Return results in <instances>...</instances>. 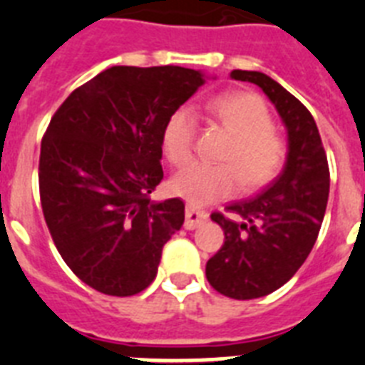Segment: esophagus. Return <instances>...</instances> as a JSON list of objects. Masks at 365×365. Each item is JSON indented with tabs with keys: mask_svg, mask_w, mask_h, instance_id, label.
Listing matches in <instances>:
<instances>
[{
	"mask_svg": "<svg viewBox=\"0 0 365 365\" xmlns=\"http://www.w3.org/2000/svg\"><path fill=\"white\" fill-rule=\"evenodd\" d=\"M207 220H209V215H207L205 210H197L194 209V207H186V230H195V227H200L201 224H205Z\"/></svg>",
	"mask_w": 365,
	"mask_h": 365,
	"instance_id": "34e87169",
	"label": "esophagus"
}]
</instances>
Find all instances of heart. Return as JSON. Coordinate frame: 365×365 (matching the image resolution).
<instances>
[{
  "instance_id": "b5f03b06",
  "label": "heart",
  "mask_w": 365,
  "mask_h": 365,
  "mask_svg": "<svg viewBox=\"0 0 365 365\" xmlns=\"http://www.w3.org/2000/svg\"><path fill=\"white\" fill-rule=\"evenodd\" d=\"M210 117L233 135L224 160L230 164L209 165L195 162L180 170L170 186L171 192L190 207H205L239 192L240 179L246 190L269 185L285 160V147L274 134V121L267 102L254 93H225L207 104ZM195 140V117L190 108H179L162 128L165 158L182 165L192 158Z\"/></svg>"
}]
</instances>
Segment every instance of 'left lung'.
<instances>
[{
    "mask_svg": "<svg viewBox=\"0 0 365 365\" xmlns=\"http://www.w3.org/2000/svg\"><path fill=\"white\" fill-rule=\"evenodd\" d=\"M230 76L255 83L287 130L282 173L254 197L227 205L240 220L210 216L225 239L207 261V279L225 297L250 300L287 284L309 255L327 210L330 171L317 125L302 102L263 72L233 71Z\"/></svg>",
    "mask_w": 365,
    "mask_h": 365,
    "instance_id": "obj_1",
    "label": "left lung"
}]
</instances>
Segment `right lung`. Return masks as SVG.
<instances>
[{"label": "right lung", "mask_w": 365, "mask_h": 365, "mask_svg": "<svg viewBox=\"0 0 365 365\" xmlns=\"http://www.w3.org/2000/svg\"><path fill=\"white\" fill-rule=\"evenodd\" d=\"M207 78L117 65L52 117L38 162L42 212L63 261L89 287L130 297L156 278L164 244L185 224L179 197L149 200L164 179L162 128Z\"/></svg>", "instance_id": "obj_1"}]
</instances>
